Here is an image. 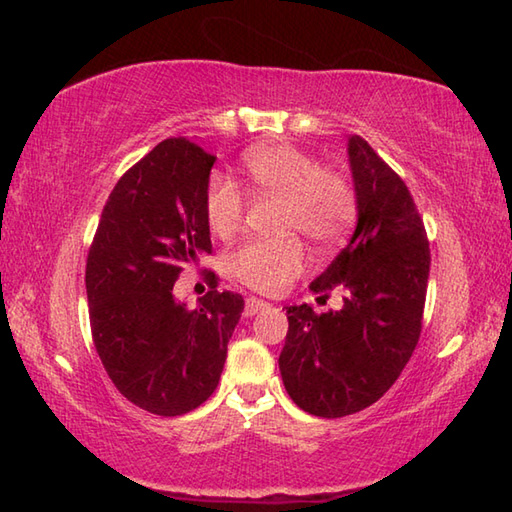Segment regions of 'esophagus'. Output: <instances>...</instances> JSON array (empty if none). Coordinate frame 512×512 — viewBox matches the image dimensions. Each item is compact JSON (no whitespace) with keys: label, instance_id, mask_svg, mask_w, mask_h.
<instances>
[{"label":"esophagus","instance_id":"1","mask_svg":"<svg viewBox=\"0 0 512 512\" xmlns=\"http://www.w3.org/2000/svg\"><path fill=\"white\" fill-rule=\"evenodd\" d=\"M266 306H270L268 301L257 299V297H248L246 299V306H244V314H246V317H253V314H257L259 310L266 308Z\"/></svg>","mask_w":512,"mask_h":512}]
</instances>
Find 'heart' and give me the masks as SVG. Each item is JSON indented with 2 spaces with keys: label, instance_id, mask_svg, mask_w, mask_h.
<instances>
[{
  "label": "heart",
  "instance_id": "1",
  "mask_svg": "<svg viewBox=\"0 0 512 512\" xmlns=\"http://www.w3.org/2000/svg\"><path fill=\"white\" fill-rule=\"evenodd\" d=\"M244 171L259 193L284 198L281 228L306 235L314 246L341 244L356 220V191L341 171L295 145H262L244 156ZM244 195L231 180L213 176L204 191V220L209 231L228 239L244 222ZM308 264L306 248L297 235L281 239H250L228 255V273L259 292H281Z\"/></svg>",
  "mask_w": 512,
  "mask_h": 512
}]
</instances>
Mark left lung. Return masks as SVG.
<instances>
[{"label": "left lung", "mask_w": 512, "mask_h": 512, "mask_svg": "<svg viewBox=\"0 0 512 512\" xmlns=\"http://www.w3.org/2000/svg\"><path fill=\"white\" fill-rule=\"evenodd\" d=\"M358 200L356 231L312 281L339 312L288 306L279 369L288 396L312 416L343 418L385 394L416 350L429 281V239L407 184L361 136L347 143Z\"/></svg>", "instance_id": "left-lung-1"}]
</instances>
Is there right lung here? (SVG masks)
Returning <instances> with one entry per match:
<instances>
[{
  "label": "right lung",
  "instance_id": "1",
  "mask_svg": "<svg viewBox=\"0 0 512 512\" xmlns=\"http://www.w3.org/2000/svg\"><path fill=\"white\" fill-rule=\"evenodd\" d=\"M215 156L167 138L123 173L92 239L88 288L92 341L114 387L156 416H182L209 398L242 317L237 292L211 290L200 306L173 297L184 266L211 253L204 191Z\"/></svg>",
  "mask_w": 512,
  "mask_h": 512
}]
</instances>
